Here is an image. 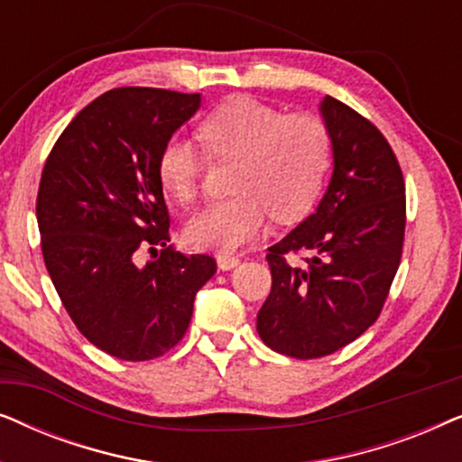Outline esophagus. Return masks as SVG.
Segmentation results:
<instances>
[{
	"mask_svg": "<svg viewBox=\"0 0 462 462\" xmlns=\"http://www.w3.org/2000/svg\"><path fill=\"white\" fill-rule=\"evenodd\" d=\"M218 267L223 271H229L233 267H237L239 264V256H233V254H218Z\"/></svg>",
	"mask_w": 462,
	"mask_h": 462,
	"instance_id": "1",
	"label": "esophagus"
}]
</instances>
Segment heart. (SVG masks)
<instances>
[{
    "label": "heart",
    "instance_id": "obj_1",
    "mask_svg": "<svg viewBox=\"0 0 462 462\" xmlns=\"http://www.w3.org/2000/svg\"><path fill=\"white\" fill-rule=\"evenodd\" d=\"M199 136L214 157L237 160L233 198L210 201L189 218L187 242L231 254L256 237L269 214L292 220L318 199L332 157L326 124L311 113H286L250 97H236L199 124ZM204 155L185 136L168 138L157 157L163 189L176 199L198 191Z\"/></svg>",
    "mask_w": 462,
    "mask_h": 462
}]
</instances>
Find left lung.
<instances>
[{
    "label": "left lung",
    "instance_id": "8db88e82",
    "mask_svg": "<svg viewBox=\"0 0 462 462\" xmlns=\"http://www.w3.org/2000/svg\"><path fill=\"white\" fill-rule=\"evenodd\" d=\"M319 113L334 170L318 210L271 245V294L256 315L263 343L315 359L374 324L400 267L406 185L397 157L368 119L326 97Z\"/></svg>",
    "mask_w": 462,
    "mask_h": 462
}]
</instances>
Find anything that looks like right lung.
Returning a JSON list of instances; mask_svg holds the SVG:
<instances>
[{"label":"right lung","mask_w":462,"mask_h":462,"mask_svg":"<svg viewBox=\"0 0 462 462\" xmlns=\"http://www.w3.org/2000/svg\"><path fill=\"white\" fill-rule=\"evenodd\" d=\"M199 94L116 88L84 106L50 151L37 191L43 263L78 330L100 351L147 362L180 343L208 254L170 242L157 157ZM157 245L164 250L157 253ZM156 256L137 264V250Z\"/></svg>","instance_id":"1"}]
</instances>
